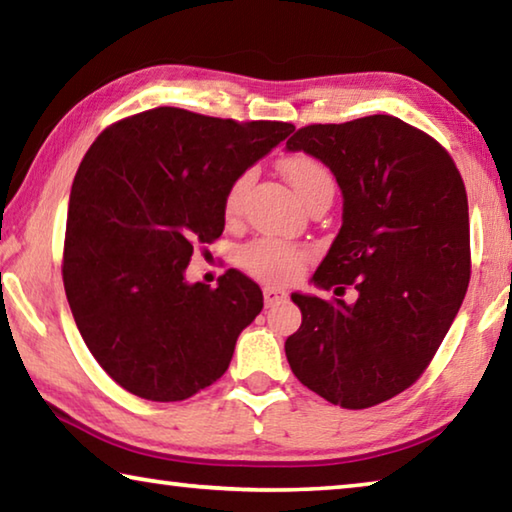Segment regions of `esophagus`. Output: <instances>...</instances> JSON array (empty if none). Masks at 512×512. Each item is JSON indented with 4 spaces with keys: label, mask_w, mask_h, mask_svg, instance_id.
<instances>
[{
    "label": "esophagus",
    "mask_w": 512,
    "mask_h": 512,
    "mask_svg": "<svg viewBox=\"0 0 512 512\" xmlns=\"http://www.w3.org/2000/svg\"><path fill=\"white\" fill-rule=\"evenodd\" d=\"M289 296L284 291H280V289H275V287H264V302H266V307H273V305H277V302H282V300H287Z\"/></svg>",
    "instance_id": "obj_1"
}]
</instances>
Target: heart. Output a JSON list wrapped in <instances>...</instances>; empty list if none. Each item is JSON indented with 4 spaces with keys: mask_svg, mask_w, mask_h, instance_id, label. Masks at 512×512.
Returning a JSON list of instances; mask_svg holds the SVG:
<instances>
[{
    "mask_svg": "<svg viewBox=\"0 0 512 512\" xmlns=\"http://www.w3.org/2000/svg\"><path fill=\"white\" fill-rule=\"evenodd\" d=\"M284 178L302 201H309L320 192H334V176L323 162L309 153H291L280 160ZM250 187V173H241L228 187L223 198V216L228 221L237 219L244 207V198ZM307 248L280 239H255L239 250V264L250 275L268 284H284L296 277L307 262Z\"/></svg>",
    "mask_w": 512,
    "mask_h": 512,
    "instance_id": "b5f03b06",
    "label": "heart"
}]
</instances>
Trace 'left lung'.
Here are the masks:
<instances>
[{"mask_svg": "<svg viewBox=\"0 0 512 512\" xmlns=\"http://www.w3.org/2000/svg\"><path fill=\"white\" fill-rule=\"evenodd\" d=\"M289 151L314 155L343 192V225L316 268L320 289H357L354 305L293 293L302 325L293 375L343 409L400 395L443 343L470 284V214L443 146L393 115L298 128Z\"/></svg>", "mask_w": 512, "mask_h": 512, "instance_id": "1", "label": "left lung"}]
</instances>
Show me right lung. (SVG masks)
<instances>
[{"label":"right lung","mask_w":512,"mask_h":512,"mask_svg":"<svg viewBox=\"0 0 512 512\" xmlns=\"http://www.w3.org/2000/svg\"><path fill=\"white\" fill-rule=\"evenodd\" d=\"M293 133L287 121H235L153 108L108 126L69 194L63 282L99 366L128 393L180 402L230 366L262 291L230 268L219 287L187 284L194 248L221 237L232 180Z\"/></svg>","instance_id":"add662e5"}]
</instances>
